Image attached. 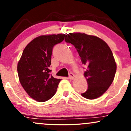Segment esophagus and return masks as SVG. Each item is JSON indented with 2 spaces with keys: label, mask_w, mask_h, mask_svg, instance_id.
<instances>
[{
  "label": "esophagus",
  "mask_w": 131,
  "mask_h": 131,
  "mask_svg": "<svg viewBox=\"0 0 131 131\" xmlns=\"http://www.w3.org/2000/svg\"><path fill=\"white\" fill-rule=\"evenodd\" d=\"M74 75L73 73H70V74H69V78H70V79H74Z\"/></svg>",
  "instance_id": "obj_1"
}]
</instances>
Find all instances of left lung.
<instances>
[{"instance_id":"obj_1","label":"left lung","mask_w":131,"mask_h":131,"mask_svg":"<svg viewBox=\"0 0 131 131\" xmlns=\"http://www.w3.org/2000/svg\"><path fill=\"white\" fill-rule=\"evenodd\" d=\"M64 40L74 46L87 68L84 76L88 88L82 96L90 100L100 97L112 84L116 71L110 48L99 37L84 33H69Z\"/></svg>"}]
</instances>
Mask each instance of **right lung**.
<instances>
[{"mask_svg": "<svg viewBox=\"0 0 131 131\" xmlns=\"http://www.w3.org/2000/svg\"><path fill=\"white\" fill-rule=\"evenodd\" d=\"M64 36H40L30 42L23 52L17 67L19 82L27 94L36 101H47L56 93L61 79L50 74L51 57L54 46L61 42Z\"/></svg>", "mask_w": 131, "mask_h": 131, "instance_id": "right-lung-1", "label": "right lung"}]
</instances>
